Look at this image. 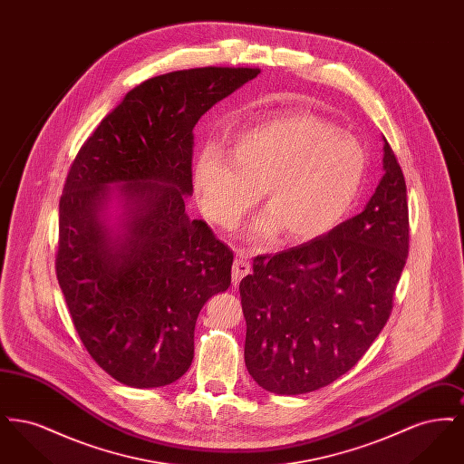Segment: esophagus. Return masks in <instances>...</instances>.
Listing matches in <instances>:
<instances>
[{
    "mask_svg": "<svg viewBox=\"0 0 464 464\" xmlns=\"http://www.w3.org/2000/svg\"><path fill=\"white\" fill-rule=\"evenodd\" d=\"M250 273V263L248 257L243 250H237V259L233 265V285H238L243 276H246Z\"/></svg>",
    "mask_w": 464,
    "mask_h": 464,
    "instance_id": "1",
    "label": "esophagus"
}]
</instances>
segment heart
Wrapping results in <instances>:
<instances>
[{
  "label": "heart",
  "instance_id": "heart-1",
  "mask_svg": "<svg viewBox=\"0 0 464 464\" xmlns=\"http://www.w3.org/2000/svg\"><path fill=\"white\" fill-rule=\"evenodd\" d=\"M363 146L314 114L269 120L231 139L227 156L207 146L193 167V186L210 221L233 227L256 203L267 205L246 229L256 242L285 231L309 242L350 212L365 174Z\"/></svg>",
  "mask_w": 464,
  "mask_h": 464
}]
</instances>
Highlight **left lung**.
I'll return each instance as SVG.
<instances>
[{"label":"left lung","instance_id":"obj_1","mask_svg":"<svg viewBox=\"0 0 464 464\" xmlns=\"http://www.w3.org/2000/svg\"><path fill=\"white\" fill-rule=\"evenodd\" d=\"M382 170L365 208L325 237L257 256L240 282L245 365L276 395H303L346 374L386 325L409 254L401 169L382 137Z\"/></svg>","mask_w":464,"mask_h":464}]
</instances>
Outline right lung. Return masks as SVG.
Listing matches in <instances>:
<instances>
[{
  "label": "right lung",
  "mask_w": 464,
  "mask_h": 464,
  "mask_svg": "<svg viewBox=\"0 0 464 464\" xmlns=\"http://www.w3.org/2000/svg\"><path fill=\"white\" fill-rule=\"evenodd\" d=\"M259 72L198 67L150 78L71 165L57 280L90 356L127 386L160 388L186 374L199 311L231 284L233 252L186 214L193 129Z\"/></svg>",
  "instance_id": "right-lung-1"
}]
</instances>
